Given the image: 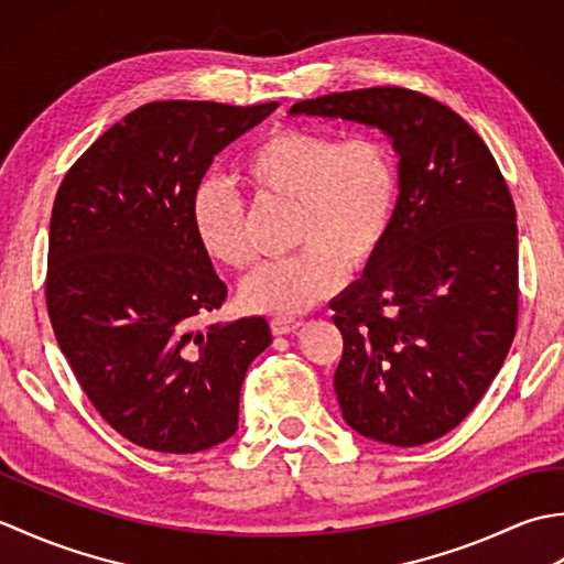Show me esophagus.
Listing matches in <instances>:
<instances>
[{"mask_svg":"<svg viewBox=\"0 0 564 564\" xmlns=\"http://www.w3.org/2000/svg\"><path fill=\"white\" fill-rule=\"evenodd\" d=\"M301 325H303V322L295 319V317H273L271 319V332L275 334V337H281V334H291Z\"/></svg>","mask_w":564,"mask_h":564,"instance_id":"34e87169","label":"esophagus"}]
</instances>
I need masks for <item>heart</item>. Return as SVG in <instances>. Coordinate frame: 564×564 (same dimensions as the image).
Instances as JSON below:
<instances>
[{
    "instance_id": "b5f03b06",
    "label": "heart",
    "mask_w": 564,
    "mask_h": 564,
    "mask_svg": "<svg viewBox=\"0 0 564 564\" xmlns=\"http://www.w3.org/2000/svg\"><path fill=\"white\" fill-rule=\"evenodd\" d=\"M237 176L257 198L293 206V247L301 251L263 263L239 289L249 313L273 317L305 313L341 289L346 269H364L386 242L400 200L398 160L378 135L337 140L281 128L245 154ZM191 218L213 261L249 267L247 210L232 188L203 184Z\"/></svg>"
}]
</instances>
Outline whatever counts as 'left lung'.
<instances>
[{
  "label": "left lung",
  "instance_id": "obj_1",
  "mask_svg": "<svg viewBox=\"0 0 564 564\" xmlns=\"http://www.w3.org/2000/svg\"><path fill=\"white\" fill-rule=\"evenodd\" d=\"M291 113L376 126L400 154V200L364 279L332 301L344 337L334 390L358 434L410 448L475 410L519 322L511 191L485 140L448 106L370 87Z\"/></svg>",
  "mask_w": 564,
  "mask_h": 564
}]
</instances>
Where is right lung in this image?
Listing matches in <instances>:
<instances>
[{"instance_id": "obj_1", "label": "right lung", "mask_w": 564, "mask_h": 564, "mask_svg": "<svg viewBox=\"0 0 564 564\" xmlns=\"http://www.w3.org/2000/svg\"><path fill=\"white\" fill-rule=\"evenodd\" d=\"M279 101H152L111 126L57 188L45 305L59 351L104 422L135 446L198 453L237 431L263 317L196 327L227 285L194 232L215 154Z\"/></svg>"}]
</instances>
